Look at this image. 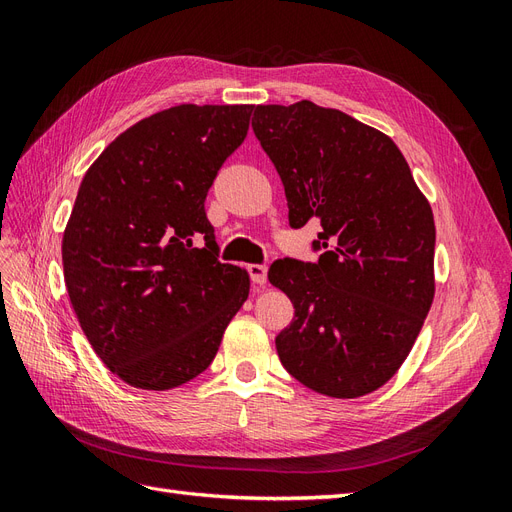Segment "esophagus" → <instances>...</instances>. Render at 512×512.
Instances as JSON below:
<instances>
[{
	"instance_id": "1",
	"label": "esophagus",
	"mask_w": 512,
	"mask_h": 512,
	"mask_svg": "<svg viewBox=\"0 0 512 512\" xmlns=\"http://www.w3.org/2000/svg\"><path fill=\"white\" fill-rule=\"evenodd\" d=\"M247 273H250L254 284H260V286L267 284V273H269L267 265H247Z\"/></svg>"
}]
</instances>
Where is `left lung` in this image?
<instances>
[{"label":"left lung","mask_w":512,"mask_h":512,"mask_svg":"<svg viewBox=\"0 0 512 512\" xmlns=\"http://www.w3.org/2000/svg\"><path fill=\"white\" fill-rule=\"evenodd\" d=\"M252 128L284 183L290 226H322L318 262L269 269L294 305L275 337L280 361L322 395L376 391L406 361L436 292L427 198L391 138L337 108L260 104Z\"/></svg>","instance_id":"obj_1"}]
</instances>
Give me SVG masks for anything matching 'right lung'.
<instances>
[{
  "label": "right lung",
  "instance_id": "add662e5",
  "mask_svg": "<svg viewBox=\"0 0 512 512\" xmlns=\"http://www.w3.org/2000/svg\"><path fill=\"white\" fill-rule=\"evenodd\" d=\"M254 104H179L119 134L89 166L61 260L74 314L102 363L168 391L211 365L250 294L218 258L205 198L247 136Z\"/></svg>",
  "mask_w": 512,
  "mask_h": 512
}]
</instances>
